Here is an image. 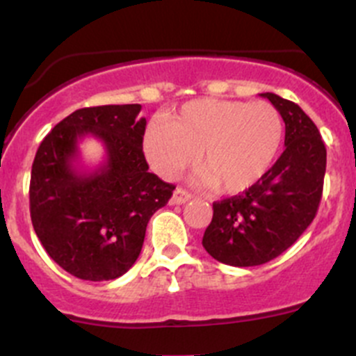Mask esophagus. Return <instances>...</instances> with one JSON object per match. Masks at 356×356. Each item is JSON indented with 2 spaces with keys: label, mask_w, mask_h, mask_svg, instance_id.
<instances>
[{
  "label": "esophagus",
  "mask_w": 356,
  "mask_h": 356,
  "mask_svg": "<svg viewBox=\"0 0 356 356\" xmlns=\"http://www.w3.org/2000/svg\"><path fill=\"white\" fill-rule=\"evenodd\" d=\"M191 198H193L191 193H188L186 189H182V188H177L174 191V195H172L170 203L172 204H184L186 201H189Z\"/></svg>",
  "instance_id": "1"
}]
</instances>
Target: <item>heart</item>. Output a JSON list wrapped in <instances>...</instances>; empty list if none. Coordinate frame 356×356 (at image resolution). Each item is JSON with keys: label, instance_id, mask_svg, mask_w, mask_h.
I'll use <instances>...</instances> for the list:
<instances>
[{"label": "heart", "instance_id": "1", "mask_svg": "<svg viewBox=\"0 0 356 356\" xmlns=\"http://www.w3.org/2000/svg\"><path fill=\"white\" fill-rule=\"evenodd\" d=\"M282 117L267 102L195 99L146 127L143 149L161 179L181 177L198 155L201 182L239 195L267 175L282 143Z\"/></svg>", "mask_w": 356, "mask_h": 356}]
</instances>
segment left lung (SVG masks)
Returning a JSON list of instances; mask_svg holds the SVG:
<instances>
[{"label":"left lung","mask_w":356,"mask_h":356,"mask_svg":"<svg viewBox=\"0 0 356 356\" xmlns=\"http://www.w3.org/2000/svg\"><path fill=\"white\" fill-rule=\"evenodd\" d=\"M286 124V149L261 181L243 195L215 201L203 248L232 267L267 264L312 224L324 188L327 152L317 125L296 103L261 92Z\"/></svg>","instance_id":"obj_1"}]
</instances>
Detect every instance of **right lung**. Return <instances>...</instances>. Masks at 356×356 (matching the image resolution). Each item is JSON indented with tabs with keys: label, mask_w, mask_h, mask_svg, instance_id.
Segmentation results:
<instances>
[{
	"label": "right lung",
	"mask_w": 356,
	"mask_h": 356,
	"mask_svg": "<svg viewBox=\"0 0 356 356\" xmlns=\"http://www.w3.org/2000/svg\"><path fill=\"white\" fill-rule=\"evenodd\" d=\"M141 105L75 110L51 129L31 172V218L46 253L84 281H111L134 265L149 218L168 203L174 184L148 172ZM86 135L106 146L95 171L78 165Z\"/></svg>",
	"instance_id": "obj_1"
}]
</instances>
